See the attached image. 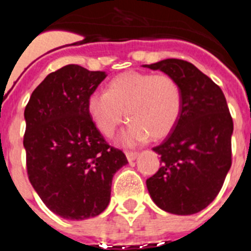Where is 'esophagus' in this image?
<instances>
[{
    "label": "esophagus",
    "instance_id": "1",
    "mask_svg": "<svg viewBox=\"0 0 251 251\" xmlns=\"http://www.w3.org/2000/svg\"><path fill=\"white\" fill-rule=\"evenodd\" d=\"M139 153L138 152H126V156H127V159L128 161H134V159L138 157Z\"/></svg>",
    "mask_w": 251,
    "mask_h": 251
}]
</instances>
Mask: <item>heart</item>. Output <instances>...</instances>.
I'll return each instance as SVG.
<instances>
[{"label":"heart","mask_w":251,"mask_h":251,"mask_svg":"<svg viewBox=\"0 0 251 251\" xmlns=\"http://www.w3.org/2000/svg\"><path fill=\"white\" fill-rule=\"evenodd\" d=\"M86 106L95 127L105 137L114 134L127 112L132 123L119 142L134 146L148 137L165 138L174 130L182 110V92L170 75L130 70L110 80L106 92H93Z\"/></svg>","instance_id":"1"}]
</instances>
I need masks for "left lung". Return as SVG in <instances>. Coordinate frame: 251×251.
<instances>
[{
    "label": "left lung",
    "instance_id": "left-lung-1",
    "mask_svg": "<svg viewBox=\"0 0 251 251\" xmlns=\"http://www.w3.org/2000/svg\"><path fill=\"white\" fill-rule=\"evenodd\" d=\"M178 83L182 110L176 127L153 151L161 168L146 181L157 206L175 215H192L220 192L231 167V114L220 86L191 63L166 59L143 65Z\"/></svg>",
    "mask_w": 251,
    "mask_h": 251
}]
</instances>
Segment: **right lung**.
Returning a JSON list of instances; mask_svg holds the SVG:
<instances>
[{
	"mask_svg": "<svg viewBox=\"0 0 251 251\" xmlns=\"http://www.w3.org/2000/svg\"><path fill=\"white\" fill-rule=\"evenodd\" d=\"M105 76L66 65L44 79L25 108L28 179L48 208L69 220L101 214L109 203L113 176L128 163L88 113V97Z\"/></svg>",
	"mask_w": 251,
	"mask_h": 251,
	"instance_id": "1",
	"label": "right lung"
}]
</instances>
